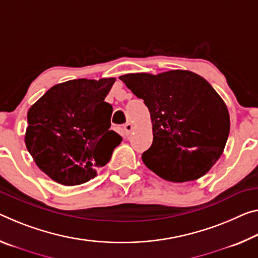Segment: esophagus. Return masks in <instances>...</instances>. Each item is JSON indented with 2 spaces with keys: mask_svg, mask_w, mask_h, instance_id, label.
Segmentation results:
<instances>
[{
  "mask_svg": "<svg viewBox=\"0 0 258 258\" xmlns=\"http://www.w3.org/2000/svg\"><path fill=\"white\" fill-rule=\"evenodd\" d=\"M132 130H133V125L131 124V122H126V124L124 125V132H125V134H128L132 132Z\"/></svg>",
  "mask_w": 258,
  "mask_h": 258,
  "instance_id": "34e87169",
  "label": "esophagus"
}]
</instances>
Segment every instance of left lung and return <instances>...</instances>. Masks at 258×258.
I'll use <instances>...</instances> for the list:
<instances>
[{
    "instance_id": "8db88e82",
    "label": "left lung",
    "mask_w": 258,
    "mask_h": 258,
    "mask_svg": "<svg viewBox=\"0 0 258 258\" xmlns=\"http://www.w3.org/2000/svg\"><path fill=\"white\" fill-rule=\"evenodd\" d=\"M142 99L153 121V145L142 161L167 181L196 180L218 161L230 133V114L217 92L190 71L119 77Z\"/></svg>"
}]
</instances>
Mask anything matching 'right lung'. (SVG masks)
Masks as SVG:
<instances>
[{
	"label": "right lung",
	"mask_w": 258,
	"mask_h": 258,
	"mask_svg": "<svg viewBox=\"0 0 258 258\" xmlns=\"http://www.w3.org/2000/svg\"><path fill=\"white\" fill-rule=\"evenodd\" d=\"M116 79H75L55 85L27 112L26 148L48 177L65 186L96 175L121 137L111 126L112 105L104 102Z\"/></svg>",
	"instance_id": "add662e5"
}]
</instances>
